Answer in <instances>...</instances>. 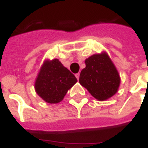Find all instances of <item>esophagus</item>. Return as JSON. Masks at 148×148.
<instances>
[{
  "label": "esophagus",
  "mask_w": 148,
  "mask_h": 148,
  "mask_svg": "<svg viewBox=\"0 0 148 148\" xmlns=\"http://www.w3.org/2000/svg\"><path fill=\"white\" fill-rule=\"evenodd\" d=\"M76 77L77 78V80H79V77H80V73H77V74H76Z\"/></svg>",
  "instance_id": "obj_1"
}]
</instances>
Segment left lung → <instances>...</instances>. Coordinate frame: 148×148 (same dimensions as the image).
Wrapping results in <instances>:
<instances>
[{
    "label": "left lung",
    "mask_w": 148,
    "mask_h": 148,
    "mask_svg": "<svg viewBox=\"0 0 148 148\" xmlns=\"http://www.w3.org/2000/svg\"><path fill=\"white\" fill-rule=\"evenodd\" d=\"M79 82L98 100H105L118 91L120 77L106 53L94 54L85 61Z\"/></svg>",
    "instance_id": "8db88e82"
}]
</instances>
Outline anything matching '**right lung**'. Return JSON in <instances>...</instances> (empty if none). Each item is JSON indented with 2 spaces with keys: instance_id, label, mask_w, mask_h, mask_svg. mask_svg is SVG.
Instances as JSON below:
<instances>
[{
  "instance_id": "right-lung-1",
  "label": "right lung",
  "mask_w": 148,
  "mask_h": 148,
  "mask_svg": "<svg viewBox=\"0 0 148 148\" xmlns=\"http://www.w3.org/2000/svg\"><path fill=\"white\" fill-rule=\"evenodd\" d=\"M77 79L58 59L45 61L35 81L34 88L42 99L50 104L62 101Z\"/></svg>"
}]
</instances>
